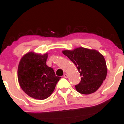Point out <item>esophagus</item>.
Returning <instances> with one entry per match:
<instances>
[{"instance_id": "obj_1", "label": "esophagus", "mask_w": 124, "mask_h": 124, "mask_svg": "<svg viewBox=\"0 0 124 124\" xmlns=\"http://www.w3.org/2000/svg\"><path fill=\"white\" fill-rule=\"evenodd\" d=\"M68 75L67 74H64L63 75V77H64V78H68Z\"/></svg>"}]
</instances>
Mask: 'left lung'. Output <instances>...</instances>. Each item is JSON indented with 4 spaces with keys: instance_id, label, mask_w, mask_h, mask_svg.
I'll use <instances>...</instances> for the list:
<instances>
[{
    "instance_id": "8db88e82",
    "label": "left lung",
    "mask_w": 124,
    "mask_h": 124,
    "mask_svg": "<svg viewBox=\"0 0 124 124\" xmlns=\"http://www.w3.org/2000/svg\"><path fill=\"white\" fill-rule=\"evenodd\" d=\"M62 53L74 63L81 77L80 82L75 85L77 91L84 95L97 91L107 74L104 56L96 50L83 47L63 50Z\"/></svg>"
}]
</instances>
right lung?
<instances>
[{
    "label": "right lung",
    "instance_id": "1",
    "mask_svg": "<svg viewBox=\"0 0 124 124\" xmlns=\"http://www.w3.org/2000/svg\"><path fill=\"white\" fill-rule=\"evenodd\" d=\"M48 54L31 51L24 54L19 62L17 78L21 87L27 95L43 100L54 92L61 77L56 76L53 69L46 64Z\"/></svg>",
    "mask_w": 124,
    "mask_h": 124
}]
</instances>
